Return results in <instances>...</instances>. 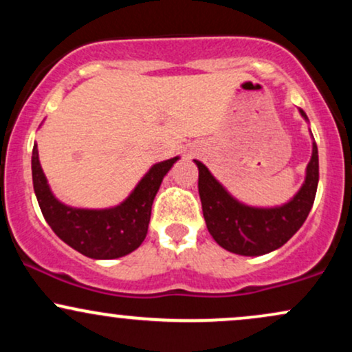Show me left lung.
I'll list each match as a JSON object with an SVG mask.
<instances>
[{"label": "left lung", "instance_id": "obj_1", "mask_svg": "<svg viewBox=\"0 0 352 352\" xmlns=\"http://www.w3.org/2000/svg\"><path fill=\"white\" fill-rule=\"evenodd\" d=\"M300 114L308 120L301 109ZM193 162L199 167V193L210 235L232 253L260 256L274 252L301 228L314 204L319 180L318 145L314 140L301 188L280 207H250L236 200L200 160Z\"/></svg>", "mask_w": 352, "mask_h": 352}]
</instances>
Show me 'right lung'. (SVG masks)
Masks as SVG:
<instances>
[{
    "label": "right lung",
    "instance_id": "1",
    "mask_svg": "<svg viewBox=\"0 0 352 352\" xmlns=\"http://www.w3.org/2000/svg\"><path fill=\"white\" fill-rule=\"evenodd\" d=\"M179 157L152 165L131 195L111 208H76L63 204L51 192L38 145L31 157L33 187L44 220L64 243L94 260H114L139 248L151 221L152 204L164 177Z\"/></svg>",
    "mask_w": 352,
    "mask_h": 352
}]
</instances>
